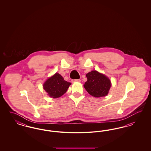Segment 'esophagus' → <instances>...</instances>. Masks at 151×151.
Returning a JSON list of instances; mask_svg holds the SVG:
<instances>
[{"label": "esophagus", "instance_id": "34e87169", "mask_svg": "<svg viewBox=\"0 0 151 151\" xmlns=\"http://www.w3.org/2000/svg\"><path fill=\"white\" fill-rule=\"evenodd\" d=\"M72 83H75V82H80L81 81V80H80V79H73V80H72Z\"/></svg>", "mask_w": 151, "mask_h": 151}]
</instances>
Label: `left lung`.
I'll return each mask as SVG.
<instances>
[{
  "mask_svg": "<svg viewBox=\"0 0 151 151\" xmlns=\"http://www.w3.org/2000/svg\"><path fill=\"white\" fill-rule=\"evenodd\" d=\"M87 81L84 86L88 93L94 97L108 95L111 87L110 79L97 71H92L86 75Z\"/></svg>",
  "mask_w": 151,
  "mask_h": 151,
  "instance_id": "8db88e82",
  "label": "left lung"
}]
</instances>
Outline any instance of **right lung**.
<instances>
[{
	"instance_id": "add662e5",
	"label": "right lung",
	"mask_w": 151,
	"mask_h": 151,
	"mask_svg": "<svg viewBox=\"0 0 151 151\" xmlns=\"http://www.w3.org/2000/svg\"><path fill=\"white\" fill-rule=\"evenodd\" d=\"M71 84V83L65 81L60 74L56 73L45 82L43 87L50 97L55 99L63 95Z\"/></svg>"
}]
</instances>
